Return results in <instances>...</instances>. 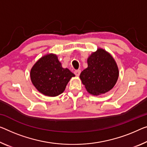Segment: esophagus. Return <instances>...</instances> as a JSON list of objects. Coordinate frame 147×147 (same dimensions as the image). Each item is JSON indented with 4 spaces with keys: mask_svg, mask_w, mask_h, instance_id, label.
<instances>
[{
    "mask_svg": "<svg viewBox=\"0 0 147 147\" xmlns=\"http://www.w3.org/2000/svg\"><path fill=\"white\" fill-rule=\"evenodd\" d=\"M81 73V70H80V69H78V70H76L75 71H74V74H75V75L76 76H80V74Z\"/></svg>",
    "mask_w": 147,
    "mask_h": 147,
    "instance_id": "esophagus-1",
    "label": "esophagus"
}]
</instances>
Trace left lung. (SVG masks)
I'll return each mask as SVG.
<instances>
[{"label": "left lung", "mask_w": 147, "mask_h": 147, "mask_svg": "<svg viewBox=\"0 0 147 147\" xmlns=\"http://www.w3.org/2000/svg\"><path fill=\"white\" fill-rule=\"evenodd\" d=\"M88 66L80 78L89 93L98 96L110 91L118 81L119 69L110 54L97 48L87 58Z\"/></svg>", "instance_id": "8db88e82"}]
</instances>
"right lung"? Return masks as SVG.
Returning a JSON list of instances; mask_svg holds the SVG:
<instances>
[{
    "label": "right lung",
    "mask_w": 147,
    "mask_h": 147,
    "mask_svg": "<svg viewBox=\"0 0 147 147\" xmlns=\"http://www.w3.org/2000/svg\"><path fill=\"white\" fill-rule=\"evenodd\" d=\"M75 75L64 68L55 54H47L39 58L31 67V82L37 91L48 96H56L64 91Z\"/></svg>",
    "instance_id": "1"
}]
</instances>
